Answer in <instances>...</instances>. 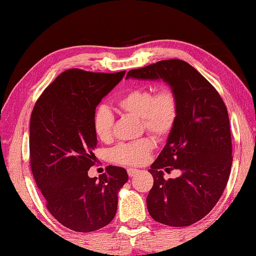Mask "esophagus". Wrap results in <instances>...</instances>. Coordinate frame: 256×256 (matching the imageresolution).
Returning <instances> with one entry per match:
<instances>
[{
    "label": "esophagus",
    "mask_w": 256,
    "mask_h": 256,
    "mask_svg": "<svg viewBox=\"0 0 256 256\" xmlns=\"http://www.w3.org/2000/svg\"><path fill=\"white\" fill-rule=\"evenodd\" d=\"M138 172V169H134V168H128V174L130 176H134Z\"/></svg>",
    "instance_id": "1"
}]
</instances>
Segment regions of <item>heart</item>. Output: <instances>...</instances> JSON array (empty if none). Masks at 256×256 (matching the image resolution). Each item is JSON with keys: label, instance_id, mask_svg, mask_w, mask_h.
Segmentation results:
<instances>
[{"label": "heart", "instance_id": "obj_1", "mask_svg": "<svg viewBox=\"0 0 256 256\" xmlns=\"http://www.w3.org/2000/svg\"><path fill=\"white\" fill-rule=\"evenodd\" d=\"M118 108L126 114L141 118L146 131L153 136L162 138L168 136L176 118V97L172 90L161 88L154 95L146 87H138L128 92L118 102ZM92 128L100 141H108L113 136L114 115L108 106L97 108L92 116ZM151 138L120 143L110 151V156L116 164L126 166H141L146 164L154 148Z\"/></svg>", "mask_w": 256, "mask_h": 256}]
</instances>
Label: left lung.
Here are the masks:
<instances>
[{"instance_id":"8db88e82","label":"left lung","mask_w":256,"mask_h":256,"mask_svg":"<svg viewBox=\"0 0 256 256\" xmlns=\"http://www.w3.org/2000/svg\"><path fill=\"white\" fill-rule=\"evenodd\" d=\"M162 80L176 97V118L156 160L148 170L153 187L148 210L161 224L184 227L215 207L228 181L232 162L230 118L222 97L202 74L179 59L133 69L126 80ZM179 170L164 180L162 170Z\"/></svg>"}]
</instances>
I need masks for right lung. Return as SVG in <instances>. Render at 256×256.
<instances>
[{"mask_svg":"<svg viewBox=\"0 0 256 256\" xmlns=\"http://www.w3.org/2000/svg\"><path fill=\"white\" fill-rule=\"evenodd\" d=\"M124 75L68 69L46 88L32 110V174L48 210L69 230L87 233L110 224L128 179L126 170L115 166L98 178L88 176L97 146L92 116Z\"/></svg>","mask_w":256,"mask_h":256,"instance_id":"1","label":"right lung"}]
</instances>
